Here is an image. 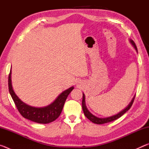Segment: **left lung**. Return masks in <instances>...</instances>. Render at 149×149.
Instances as JSON below:
<instances>
[{
  "instance_id": "8db88e82",
  "label": "left lung",
  "mask_w": 149,
  "mask_h": 149,
  "mask_svg": "<svg viewBox=\"0 0 149 149\" xmlns=\"http://www.w3.org/2000/svg\"><path fill=\"white\" fill-rule=\"evenodd\" d=\"M130 42L132 43V45H133L134 48L135 49V50H137V46H136L135 43L134 42V41H133V40H130ZM135 96L133 98V99L132 100V101L130 102V103L129 104V105L127 106V107H126L125 109H123V110L121 111L120 112L118 113V114H116L112 116H110V117H107V118H98L97 116H95L93 114H92L91 113L88 109L87 108L86 105H85V95L83 93V99H82V108H83V110H84V114L85 116H86L88 119H89L90 121H91L92 122L95 123H97V124H103V123H108V122H112V121L117 120L118 118H120L121 116L123 114H124L125 113L127 112V110H129L130 109V108L132 107V106L133 104V102L134 101V99H135Z\"/></svg>"
}]
</instances>
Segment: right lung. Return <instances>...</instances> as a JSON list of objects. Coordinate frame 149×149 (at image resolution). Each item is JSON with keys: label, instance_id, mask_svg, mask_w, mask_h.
I'll return each instance as SVG.
<instances>
[{"label": "right lung", "instance_id": "1", "mask_svg": "<svg viewBox=\"0 0 149 149\" xmlns=\"http://www.w3.org/2000/svg\"><path fill=\"white\" fill-rule=\"evenodd\" d=\"M11 70L8 75V89L17 109L24 118L38 123H49L59 117L68 96L74 89V87L63 91L51 104L45 107H33L26 104L15 94L12 85Z\"/></svg>", "mask_w": 149, "mask_h": 149}]
</instances>
